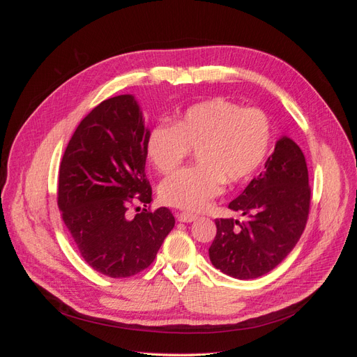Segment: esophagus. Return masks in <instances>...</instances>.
<instances>
[{
	"mask_svg": "<svg viewBox=\"0 0 357 357\" xmlns=\"http://www.w3.org/2000/svg\"><path fill=\"white\" fill-rule=\"evenodd\" d=\"M176 218L181 222H191V221L197 220V214H192V213H179L176 215Z\"/></svg>",
	"mask_w": 357,
	"mask_h": 357,
	"instance_id": "obj_1",
	"label": "esophagus"
}]
</instances>
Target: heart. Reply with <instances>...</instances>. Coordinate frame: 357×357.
<instances>
[{
	"mask_svg": "<svg viewBox=\"0 0 357 357\" xmlns=\"http://www.w3.org/2000/svg\"><path fill=\"white\" fill-rule=\"evenodd\" d=\"M271 140L272 124L264 109L217 97L188 107L172 124H155L144 153L158 172L171 174L194 150L198 165L166 178L159 194L172 207L201 211L220 195L224 182L234 185L257 171Z\"/></svg>",
	"mask_w": 357,
	"mask_h": 357,
	"instance_id": "heart-1",
	"label": "heart"
}]
</instances>
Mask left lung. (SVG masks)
<instances>
[{
	"instance_id": "8db88e82",
	"label": "left lung",
	"mask_w": 357,
	"mask_h": 357,
	"mask_svg": "<svg viewBox=\"0 0 357 357\" xmlns=\"http://www.w3.org/2000/svg\"><path fill=\"white\" fill-rule=\"evenodd\" d=\"M311 186L304 153L295 142L280 139L265 169L229 208L248 215L246 222L217 218L210 246L211 264L237 279H255L276 268L304 233Z\"/></svg>"
}]
</instances>
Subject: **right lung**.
Returning a JSON list of instances; mask_svg holds the SVG:
<instances>
[{
	"instance_id": "1",
	"label": "right lung",
	"mask_w": 357,
	"mask_h": 357,
	"mask_svg": "<svg viewBox=\"0 0 357 357\" xmlns=\"http://www.w3.org/2000/svg\"><path fill=\"white\" fill-rule=\"evenodd\" d=\"M147 133L135 98L112 97L82 119L59 166L61 217L86 264L109 278L149 268L175 226L166 207L127 217L135 201H153L144 172Z\"/></svg>"
}]
</instances>
